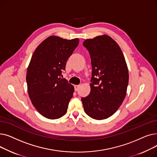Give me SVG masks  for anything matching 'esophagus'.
I'll return each mask as SVG.
<instances>
[{"label":"esophagus","mask_w":157,"mask_h":157,"mask_svg":"<svg viewBox=\"0 0 157 157\" xmlns=\"http://www.w3.org/2000/svg\"><path fill=\"white\" fill-rule=\"evenodd\" d=\"M79 88V85H74V90H75L76 92L78 91Z\"/></svg>","instance_id":"obj_1"}]
</instances>
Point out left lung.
I'll return each instance as SVG.
<instances>
[{
  "mask_svg": "<svg viewBox=\"0 0 157 157\" xmlns=\"http://www.w3.org/2000/svg\"><path fill=\"white\" fill-rule=\"evenodd\" d=\"M83 46L91 58V91L81 98L85 113L101 120L116 112L126 96L128 71L121 49L107 35L86 39Z\"/></svg>",
  "mask_w": 157,
  "mask_h": 157,
  "instance_id": "left-lung-1",
  "label": "left lung"
}]
</instances>
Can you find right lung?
<instances>
[{"mask_svg": "<svg viewBox=\"0 0 157 157\" xmlns=\"http://www.w3.org/2000/svg\"><path fill=\"white\" fill-rule=\"evenodd\" d=\"M78 44V39L52 36L37 46L31 58L26 76L28 94L33 105L46 118H60L67 111L74 88L60 76Z\"/></svg>", "mask_w": 157, "mask_h": 157, "instance_id": "add662e5", "label": "right lung"}]
</instances>
